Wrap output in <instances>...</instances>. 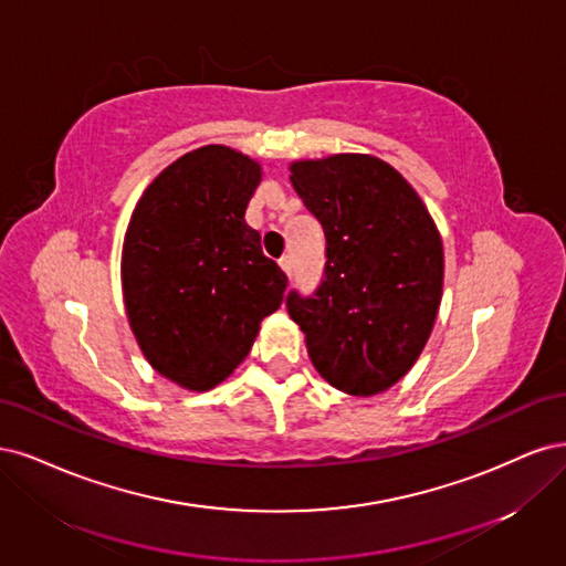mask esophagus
I'll use <instances>...</instances> for the list:
<instances>
[{
	"mask_svg": "<svg viewBox=\"0 0 566 566\" xmlns=\"http://www.w3.org/2000/svg\"><path fill=\"white\" fill-rule=\"evenodd\" d=\"M280 268L286 272V277L291 280V256H282L280 259Z\"/></svg>",
	"mask_w": 566,
	"mask_h": 566,
	"instance_id": "esophagus-1",
	"label": "esophagus"
}]
</instances>
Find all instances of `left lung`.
<instances>
[{
    "instance_id": "obj_1",
    "label": "left lung",
    "mask_w": 566,
    "mask_h": 566,
    "mask_svg": "<svg viewBox=\"0 0 566 566\" xmlns=\"http://www.w3.org/2000/svg\"><path fill=\"white\" fill-rule=\"evenodd\" d=\"M291 186L326 237L315 294L286 296L307 355L343 392L388 390L430 338L442 301V237L421 197L378 157L294 161Z\"/></svg>"
}]
</instances>
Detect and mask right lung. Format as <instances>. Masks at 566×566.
Returning a JSON list of instances; mask_svg holds the SVG:
<instances>
[{"label":"right lung","mask_w":566,"mask_h":566,"mask_svg":"<svg viewBox=\"0 0 566 566\" xmlns=\"http://www.w3.org/2000/svg\"><path fill=\"white\" fill-rule=\"evenodd\" d=\"M261 164L205 145L143 192L124 234L126 315L153 369L186 390L226 380L284 301L286 275L263 256L244 211Z\"/></svg>","instance_id":"right-lung-1"}]
</instances>
